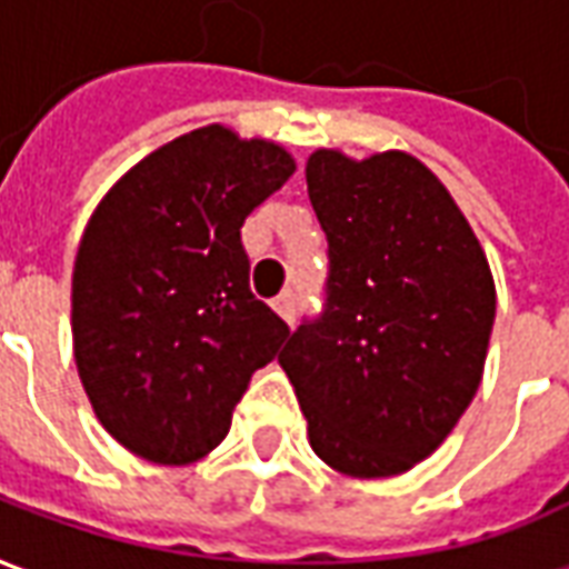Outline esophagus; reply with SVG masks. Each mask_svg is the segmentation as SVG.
Here are the masks:
<instances>
[{
	"label": "esophagus",
	"mask_w": 569,
	"mask_h": 569,
	"mask_svg": "<svg viewBox=\"0 0 569 569\" xmlns=\"http://www.w3.org/2000/svg\"><path fill=\"white\" fill-rule=\"evenodd\" d=\"M296 292L292 289H286V292H280V296L273 298V310L283 317L286 322H296Z\"/></svg>",
	"instance_id": "1"
}]
</instances>
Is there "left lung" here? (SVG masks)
I'll list each match as a JSON object with an SVG mask.
<instances>
[{
    "mask_svg": "<svg viewBox=\"0 0 569 569\" xmlns=\"http://www.w3.org/2000/svg\"><path fill=\"white\" fill-rule=\"evenodd\" d=\"M308 194L326 298L280 353L310 448L357 478L399 476L457 427L488 357L497 292L472 228L427 167L320 149Z\"/></svg>",
    "mask_w": 569,
    "mask_h": 569,
    "instance_id": "left-lung-1",
    "label": "left lung"
}]
</instances>
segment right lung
Masks as SVG:
<instances>
[{
    "instance_id": "add662e5",
    "label": "right lung",
    "mask_w": 569,
    "mask_h": 569,
    "mask_svg": "<svg viewBox=\"0 0 569 569\" xmlns=\"http://www.w3.org/2000/svg\"><path fill=\"white\" fill-rule=\"evenodd\" d=\"M296 163L200 128L100 200L72 271L76 366L97 418L151 463H191L231 429L252 371L289 338L249 289L240 228Z\"/></svg>"
}]
</instances>
